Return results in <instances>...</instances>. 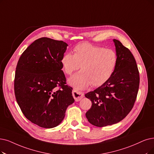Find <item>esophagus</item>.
<instances>
[{
    "instance_id": "1",
    "label": "esophagus",
    "mask_w": 154,
    "mask_h": 154,
    "mask_svg": "<svg viewBox=\"0 0 154 154\" xmlns=\"http://www.w3.org/2000/svg\"><path fill=\"white\" fill-rule=\"evenodd\" d=\"M72 95H73L74 98H75V101L78 102L84 97V94L82 91L77 90L76 89H74L72 90Z\"/></svg>"
}]
</instances>
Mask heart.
Listing matches in <instances>:
<instances>
[{
	"label": "heart",
	"instance_id": "heart-1",
	"mask_svg": "<svg viewBox=\"0 0 154 154\" xmlns=\"http://www.w3.org/2000/svg\"><path fill=\"white\" fill-rule=\"evenodd\" d=\"M74 54L66 52L60 63L66 75H70L81 66L82 71L69 79V83L76 89H84L91 84L100 87L108 82L116 69L118 57L110 48L82 43L73 48Z\"/></svg>",
	"mask_w": 154,
	"mask_h": 154
}]
</instances>
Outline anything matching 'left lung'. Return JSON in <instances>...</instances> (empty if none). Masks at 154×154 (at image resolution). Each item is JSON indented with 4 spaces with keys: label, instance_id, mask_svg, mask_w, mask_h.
Returning <instances> with one entry per match:
<instances>
[{
    "label": "left lung",
    "instance_id": "obj_1",
    "mask_svg": "<svg viewBox=\"0 0 154 154\" xmlns=\"http://www.w3.org/2000/svg\"><path fill=\"white\" fill-rule=\"evenodd\" d=\"M113 40L118 57L113 75L105 84L85 95L92 103L86 117L97 127L123 119L133 109L139 88L140 75L133 55L119 40Z\"/></svg>",
    "mask_w": 154,
    "mask_h": 154
}]
</instances>
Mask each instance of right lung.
I'll use <instances>...</instances> for the list:
<instances>
[{
  "label": "right lung",
  "instance_id": "1",
  "mask_svg": "<svg viewBox=\"0 0 154 154\" xmlns=\"http://www.w3.org/2000/svg\"><path fill=\"white\" fill-rule=\"evenodd\" d=\"M67 46L62 40L38 38L23 52L16 66V101L24 116L42 128L58 126L75 102L60 63Z\"/></svg>",
  "mask_w": 154,
  "mask_h": 154
}]
</instances>
